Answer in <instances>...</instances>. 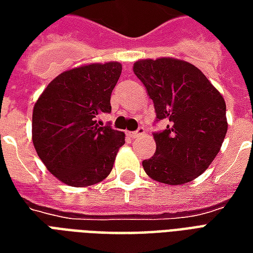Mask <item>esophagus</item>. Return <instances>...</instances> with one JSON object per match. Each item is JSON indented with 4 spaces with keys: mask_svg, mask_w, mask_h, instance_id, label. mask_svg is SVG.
Listing matches in <instances>:
<instances>
[{
    "mask_svg": "<svg viewBox=\"0 0 253 253\" xmlns=\"http://www.w3.org/2000/svg\"><path fill=\"white\" fill-rule=\"evenodd\" d=\"M143 134H145V128H143L142 126L138 127L137 131H130V132H127V135H128V137L131 138V139H135V138L141 137V135H143Z\"/></svg>",
    "mask_w": 253,
    "mask_h": 253,
    "instance_id": "obj_1",
    "label": "esophagus"
}]
</instances>
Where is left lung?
<instances>
[{
  "label": "left lung",
  "instance_id": "obj_1",
  "mask_svg": "<svg viewBox=\"0 0 253 253\" xmlns=\"http://www.w3.org/2000/svg\"><path fill=\"white\" fill-rule=\"evenodd\" d=\"M134 73L154 103L156 121L167 128L153 132L156 153L143 160L145 172L164 184H186L202 175L221 149L226 131V104L203 73L172 58L143 59Z\"/></svg>",
  "mask_w": 253,
  "mask_h": 253
}]
</instances>
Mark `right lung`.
Instances as JSON below:
<instances>
[{
    "instance_id": "obj_1",
    "label": "right lung",
    "mask_w": 253,
    "mask_h": 253,
    "mask_svg": "<svg viewBox=\"0 0 253 253\" xmlns=\"http://www.w3.org/2000/svg\"><path fill=\"white\" fill-rule=\"evenodd\" d=\"M121 73L119 62L76 67L54 78L36 101V153L67 186H92L112 170L125 134L110 123H97V116L111 112V93Z\"/></svg>"
}]
</instances>
